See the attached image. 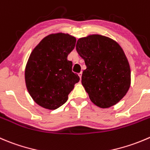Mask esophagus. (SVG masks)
Masks as SVG:
<instances>
[{"label":"esophagus","mask_w":150,"mask_h":150,"mask_svg":"<svg viewBox=\"0 0 150 150\" xmlns=\"http://www.w3.org/2000/svg\"><path fill=\"white\" fill-rule=\"evenodd\" d=\"M78 75H79L80 78H81V77H82V72H81L80 73H78Z\"/></svg>","instance_id":"esophagus-1"}]
</instances>
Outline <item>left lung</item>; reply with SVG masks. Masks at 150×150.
<instances>
[{
  "mask_svg": "<svg viewBox=\"0 0 150 150\" xmlns=\"http://www.w3.org/2000/svg\"><path fill=\"white\" fill-rule=\"evenodd\" d=\"M76 50L85 62L83 86L90 100L106 108L120 102L130 86V68L120 45L101 35L81 38Z\"/></svg>",
  "mask_w": 150,
  "mask_h": 150,
  "instance_id": "obj_1",
  "label": "left lung"
}]
</instances>
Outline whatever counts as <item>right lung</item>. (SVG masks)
Segmentation results:
<instances>
[{"label":"right lung","mask_w":150,"mask_h":150,"mask_svg":"<svg viewBox=\"0 0 150 150\" xmlns=\"http://www.w3.org/2000/svg\"><path fill=\"white\" fill-rule=\"evenodd\" d=\"M76 39L67 33L45 37L30 55L25 71L27 89L33 100L45 108L55 110L64 104L80 78L67 60Z\"/></svg>","instance_id":"obj_1"}]
</instances>
